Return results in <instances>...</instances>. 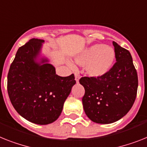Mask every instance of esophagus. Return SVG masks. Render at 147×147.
<instances>
[{
	"label": "esophagus",
	"mask_w": 147,
	"mask_h": 147,
	"mask_svg": "<svg viewBox=\"0 0 147 147\" xmlns=\"http://www.w3.org/2000/svg\"><path fill=\"white\" fill-rule=\"evenodd\" d=\"M79 78H80V76H79V74L77 73V72H76L75 73V79H76V82H78V81H79Z\"/></svg>",
	"instance_id": "esophagus-1"
}]
</instances>
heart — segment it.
<instances>
[{
    "instance_id": "1",
    "label": "heart",
    "mask_w": 147,
    "mask_h": 147,
    "mask_svg": "<svg viewBox=\"0 0 147 147\" xmlns=\"http://www.w3.org/2000/svg\"><path fill=\"white\" fill-rule=\"evenodd\" d=\"M115 60V51L111 47L103 44H95L88 47L75 58L79 65H84L89 76L102 78L112 68Z\"/></svg>"
}]
</instances>
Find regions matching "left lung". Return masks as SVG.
I'll use <instances>...</instances> for the list:
<instances>
[{
  "label": "left lung",
  "mask_w": 147,
  "mask_h": 147,
  "mask_svg": "<svg viewBox=\"0 0 147 147\" xmlns=\"http://www.w3.org/2000/svg\"><path fill=\"white\" fill-rule=\"evenodd\" d=\"M115 64L102 78L82 77L85 90L82 103L86 115L100 124L114 123L132 107L138 86V74L130 52L113 42Z\"/></svg>",
  "instance_id": "left-lung-1"
}]
</instances>
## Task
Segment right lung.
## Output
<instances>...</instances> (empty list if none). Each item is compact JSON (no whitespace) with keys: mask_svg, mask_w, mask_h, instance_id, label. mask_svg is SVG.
Returning a JSON list of instances; mask_svg holds the SVG:
<instances>
[{"mask_svg":"<svg viewBox=\"0 0 147 147\" xmlns=\"http://www.w3.org/2000/svg\"><path fill=\"white\" fill-rule=\"evenodd\" d=\"M44 40L32 39L17 51L7 76L11 103L22 117L38 125L58 119L71 87L73 74L56 75L55 67L41 55Z\"/></svg>","mask_w":147,"mask_h":147,"instance_id":"right-lung-1","label":"right lung"}]
</instances>
